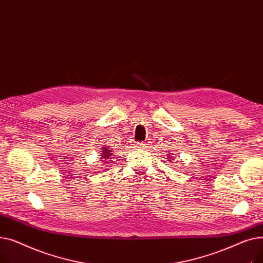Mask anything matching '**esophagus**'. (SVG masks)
<instances>
[{"instance_id": "34e87169", "label": "esophagus", "mask_w": 263, "mask_h": 263, "mask_svg": "<svg viewBox=\"0 0 263 263\" xmlns=\"http://www.w3.org/2000/svg\"><path fill=\"white\" fill-rule=\"evenodd\" d=\"M134 147L137 148V149H145L147 147V144L146 143H134Z\"/></svg>"}]
</instances>
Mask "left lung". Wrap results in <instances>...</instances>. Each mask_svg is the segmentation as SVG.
Returning a JSON list of instances; mask_svg holds the SVG:
<instances>
[{
    "mask_svg": "<svg viewBox=\"0 0 263 263\" xmlns=\"http://www.w3.org/2000/svg\"><path fill=\"white\" fill-rule=\"evenodd\" d=\"M168 159H174V157H171V156H168ZM168 161H171V162H172V160H168Z\"/></svg>",
    "mask_w": 263,
    "mask_h": 263,
    "instance_id": "1",
    "label": "left lung"
}]
</instances>
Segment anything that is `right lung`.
Wrapping results in <instances>:
<instances>
[{
	"mask_svg": "<svg viewBox=\"0 0 263 263\" xmlns=\"http://www.w3.org/2000/svg\"><path fill=\"white\" fill-rule=\"evenodd\" d=\"M102 151H101V157H102V162H104L105 164H107V163H109L110 161H113L112 159H113V156H112V153H113V150L112 149H109V148H107L106 146H104L102 149H101Z\"/></svg>",
	"mask_w": 263,
	"mask_h": 263,
	"instance_id": "right-lung-1",
	"label": "right lung"
}]
</instances>
